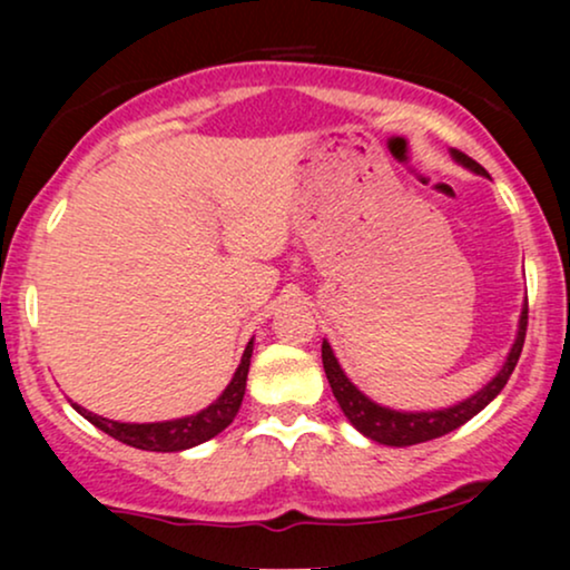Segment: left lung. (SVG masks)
I'll use <instances>...</instances> for the list:
<instances>
[{
  "instance_id": "left-lung-1",
  "label": "left lung",
  "mask_w": 570,
  "mask_h": 570,
  "mask_svg": "<svg viewBox=\"0 0 570 570\" xmlns=\"http://www.w3.org/2000/svg\"><path fill=\"white\" fill-rule=\"evenodd\" d=\"M451 158H454L456 163H462L464 168L474 170V174L488 176V170L482 168L478 160H472L470 155L451 150ZM527 314H529V308L524 303V308H521V316H519L517 342H513L511 353H509V357H505L503 368L495 373V379L488 381L480 392L466 396L464 402L451 404V407L431 410V412H400L392 407H381V404L368 400V396H365L361 389H357L353 381L345 376V371L340 368L337 357H334V353H332V345L326 340L322 342L324 373H326V379H330L332 394H334V400L340 402L345 417L365 435V439L386 443V446H415V443L441 439V435L456 431L459 425H464L466 420H472L480 410H485L488 404L493 402L498 394H501L505 381H509L513 368H517L521 347H524L527 318H529Z\"/></svg>"
}]
</instances>
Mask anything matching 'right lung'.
<instances>
[{"label":"right lung","mask_w":570,"mask_h":570,"mask_svg":"<svg viewBox=\"0 0 570 570\" xmlns=\"http://www.w3.org/2000/svg\"><path fill=\"white\" fill-rule=\"evenodd\" d=\"M254 353V340L248 342L240 357V365L233 373L230 384L225 386V392L217 400L205 407L197 415L178 417V420H163V423H119V420L100 417L96 412H88L80 404L72 402V407L80 412L85 420H90L92 425L111 435V439L127 443V446L142 449V451H184L191 446H199L209 439H215L217 433H223L225 428L233 423V417L238 415L240 402L246 394V376L248 365H252Z\"/></svg>","instance_id":"obj_1"}]
</instances>
